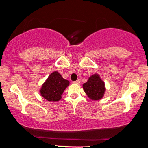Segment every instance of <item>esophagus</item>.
<instances>
[{"label":"esophagus","instance_id":"1","mask_svg":"<svg viewBox=\"0 0 148 148\" xmlns=\"http://www.w3.org/2000/svg\"><path fill=\"white\" fill-rule=\"evenodd\" d=\"M81 82L80 79H77V81H75V82H73V84H79Z\"/></svg>","mask_w":148,"mask_h":148}]
</instances>
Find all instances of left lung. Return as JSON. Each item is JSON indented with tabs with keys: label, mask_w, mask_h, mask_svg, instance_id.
<instances>
[{
	"label": "left lung",
	"mask_w": 148,
	"mask_h": 148,
	"mask_svg": "<svg viewBox=\"0 0 148 148\" xmlns=\"http://www.w3.org/2000/svg\"><path fill=\"white\" fill-rule=\"evenodd\" d=\"M104 82L98 74H94L88 79L86 83L83 84L84 92L90 99L98 100L102 99L105 92Z\"/></svg>",
	"instance_id": "left-lung-1"
}]
</instances>
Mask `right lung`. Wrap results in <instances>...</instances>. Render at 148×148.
Wrapping results in <instances>:
<instances>
[{
    "label": "right lung",
    "instance_id": "add662e5",
    "mask_svg": "<svg viewBox=\"0 0 148 148\" xmlns=\"http://www.w3.org/2000/svg\"><path fill=\"white\" fill-rule=\"evenodd\" d=\"M69 85L68 80L62 78L57 71H54L50 75L42 85L40 94L48 101L57 102L61 99L62 93Z\"/></svg>",
    "mask_w": 148,
    "mask_h": 148
}]
</instances>
